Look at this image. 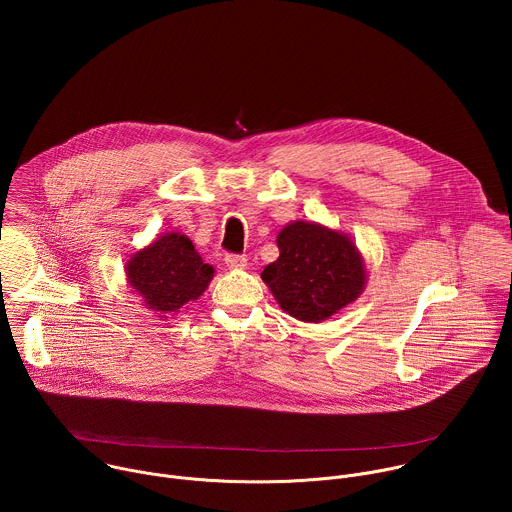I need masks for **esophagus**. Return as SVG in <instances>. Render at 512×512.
<instances>
[{
    "instance_id": "1",
    "label": "esophagus",
    "mask_w": 512,
    "mask_h": 512,
    "mask_svg": "<svg viewBox=\"0 0 512 512\" xmlns=\"http://www.w3.org/2000/svg\"><path fill=\"white\" fill-rule=\"evenodd\" d=\"M225 263L231 269H243V267H247V257L245 255H237V253H227L225 255Z\"/></svg>"
}]
</instances>
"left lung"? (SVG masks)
I'll list each match as a JSON object with an SVG mask.
<instances>
[{"instance_id":"1","label":"left lung","mask_w":512,"mask_h":512,"mask_svg":"<svg viewBox=\"0 0 512 512\" xmlns=\"http://www.w3.org/2000/svg\"><path fill=\"white\" fill-rule=\"evenodd\" d=\"M277 247L279 259L261 277L289 316L322 322L360 296L367 273L348 237L296 221L277 235Z\"/></svg>"}]
</instances>
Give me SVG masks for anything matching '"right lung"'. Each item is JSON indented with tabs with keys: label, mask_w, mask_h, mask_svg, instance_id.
<instances>
[{
	"label": "right lung",
	"mask_w": 512,
	"mask_h": 512,
	"mask_svg": "<svg viewBox=\"0 0 512 512\" xmlns=\"http://www.w3.org/2000/svg\"><path fill=\"white\" fill-rule=\"evenodd\" d=\"M125 269L141 302L158 314H176L198 300L214 273L180 233H166L148 249L137 251Z\"/></svg>",
	"instance_id": "obj_1"
}]
</instances>
